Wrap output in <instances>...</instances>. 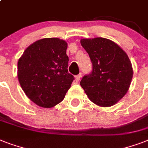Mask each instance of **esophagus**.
<instances>
[{"label": "esophagus", "mask_w": 148, "mask_h": 148, "mask_svg": "<svg viewBox=\"0 0 148 148\" xmlns=\"http://www.w3.org/2000/svg\"><path fill=\"white\" fill-rule=\"evenodd\" d=\"M81 74H79L78 75L75 76V81H76V82H78V81L81 80Z\"/></svg>", "instance_id": "obj_1"}]
</instances>
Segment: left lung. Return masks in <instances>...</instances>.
I'll use <instances>...</instances> for the list:
<instances>
[{"mask_svg": "<svg viewBox=\"0 0 148 148\" xmlns=\"http://www.w3.org/2000/svg\"><path fill=\"white\" fill-rule=\"evenodd\" d=\"M89 54L92 71L81 81V86L93 103L110 107L126 95L133 77L128 56L112 40L103 38L81 39Z\"/></svg>", "mask_w": 148, "mask_h": 148, "instance_id": "1", "label": "left lung"}]
</instances>
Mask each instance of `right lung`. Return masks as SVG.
Returning <instances> with one entry per match:
<instances>
[{
    "label": "right lung",
    "instance_id": "obj_1",
    "mask_svg": "<svg viewBox=\"0 0 148 148\" xmlns=\"http://www.w3.org/2000/svg\"><path fill=\"white\" fill-rule=\"evenodd\" d=\"M67 42L43 38L31 45L17 63L18 81L25 95L37 105L52 108L64 100L74 76L68 73Z\"/></svg>",
    "mask_w": 148,
    "mask_h": 148
}]
</instances>
